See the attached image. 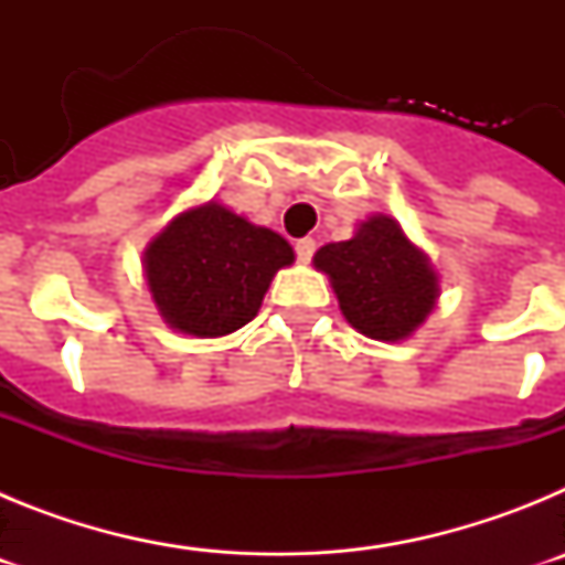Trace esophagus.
Listing matches in <instances>:
<instances>
[{
    "label": "esophagus",
    "instance_id": "34e87169",
    "mask_svg": "<svg viewBox=\"0 0 565 565\" xmlns=\"http://www.w3.org/2000/svg\"><path fill=\"white\" fill-rule=\"evenodd\" d=\"M297 257H299V263H311V257H313V252H317V239L313 237H302V239H297Z\"/></svg>",
    "mask_w": 565,
    "mask_h": 565
}]
</instances>
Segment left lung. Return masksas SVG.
<instances>
[{"instance_id": "obj_1", "label": "left lung", "mask_w": 565, "mask_h": 565, "mask_svg": "<svg viewBox=\"0 0 565 565\" xmlns=\"http://www.w3.org/2000/svg\"><path fill=\"white\" fill-rule=\"evenodd\" d=\"M313 266L331 277L344 319L379 342L407 339L436 308L430 257L387 214H373L351 239L319 248Z\"/></svg>"}]
</instances>
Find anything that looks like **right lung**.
I'll return each instance as SVG.
<instances>
[{"label":"right lung","instance_id":"add662e5","mask_svg":"<svg viewBox=\"0 0 565 565\" xmlns=\"http://www.w3.org/2000/svg\"><path fill=\"white\" fill-rule=\"evenodd\" d=\"M291 263L286 237L214 201L178 214L143 252L147 286L163 322L201 339L252 322L274 274Z\"/></svg>","mask_w":565,"mask_h":565}]
</instances>
